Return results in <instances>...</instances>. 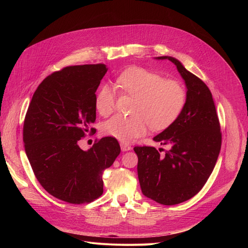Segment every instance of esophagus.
Returning a JSON list of instances; mask_svg holds the SVG:
<instances>
[{"label":"esophagus","mask_w":248,"mask_h":248,"mask_svg":"<svg viewBox=\"0 0 248 248\" xmlns=\"http://www.w3.org/2000/svg\"><path fill=\"white\" fill-rule=\"evenodd\" d=\"M121 149H122V151H129V150H131V146L128 145V144H124V142H122Z\"/></svg>","instance_id":"esophagus-1"}]
</instances>
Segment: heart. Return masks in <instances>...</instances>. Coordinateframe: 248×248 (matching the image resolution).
<instances>
[{"label": "heart", "instance_id": "heart-1", "mask_svg": "<svg viewBox=\"0 0 248 248\" xmlns=\"http://www.w3.org/2000/svg\"><path fill=\"white\" fill-rule=\"evenodd\" d=\"M117 85L126 94L134 96L131 116L116 115L103 124L107 136L121 141H131L147 132L163 130L181 115L187 92L181 81L164 78L161 74L140 67H130L120 74ZM96 109L102 116L110 115L116 107V91L103 85L95 98Z\"/></svg>", "mask_w": 248, "mask_h": 248}]
</instances>
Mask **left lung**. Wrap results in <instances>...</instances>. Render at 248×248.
<instances>
[{
  "mask_svg": "<svg viewBox=\"0 0 248 248\" xmlns=\"http://www.w3.org/2000/svg\"><path fill=\"white\" fill-rule=\"evenodd\" d=\"M185 80L187 100L181 115L153 140L168 146L160 156L156 148L137 146L138 175L144 196L162 205H177L191 199L202 188L215 167L221 147L218 116L207 85L185 69L177 59ZM161 152V151H160Z\"/></svg>",
  "mask_w": 248,
  "mask_h": 248,
  "instance_id": "left-lung-1",
  "label": "left lung"
}]
</instances>
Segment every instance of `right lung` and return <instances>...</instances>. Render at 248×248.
I'll return each instance as SVG.
<instances>
[{
  "label": "right lung",
  "instance_id": "1",
  "mask_svg": "<svg viewBox=\"0 0 248 248\" xmlns=\"http://www.w3.org/2000/svg\"><path fill=\"white\" fill-rule=\"evenodd\" d=\"M104 64L67 66L44 78L27 110L22 140L40 185L69 204H87L103 193L102 174L121 148L112 137L95 140L84 151L78 140L96 129V90Z\"/></svg>",
  "mask_w": 248,
  "mask_h": 248
}]
</instances>
